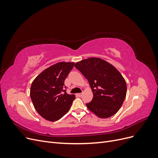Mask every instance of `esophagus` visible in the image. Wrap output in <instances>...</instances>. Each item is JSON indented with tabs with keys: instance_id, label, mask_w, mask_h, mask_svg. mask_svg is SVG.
<instances>
[{
	"instance_id": "1",
	"label": "esophagus",
	"mask_w": 158,
	"mask_h": 158,
	"mask_svg": "<svg viewBox=\"0 0 158 158\" xmlns=\"http://www.w3.org/2000/svg\"><path fill=\"white\" fill-rule=\"evenodd\" d=\"M76 95H77L78 97H81V96H82V93H79V94H76Z\"/></svg>"
}]
</instances>
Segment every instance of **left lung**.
<instances>
[{
    "label": "left lung",
    "mask_w": 158,
    "mask_h": 158,
    "mask_svg": "<svg viewBox=\"0 0 158 158\" xmlns=\"http://www.w3.org/2000/svg\"><path fill=\"white\" fill-rule=\"evenodd\" d=\"M74 66L88 80L92 89L94 98L85 104L87 107L102 118L117 113L127 94V84L121 74L107 61L95 57L78 62Z\"/></svg>",
    "instance_id": "1"
}]
</instances>
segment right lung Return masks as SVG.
<instances>
[{"label":"right lung","instance_id":"add662e5","mask_svg":"<svg viewBox=\"0 0 158 158\" xmlns=\"http://www.w3.org/2000/svg\"><path fill=\"white\" fill-rule=\"evenodd\" d=\"M74 63L60 62L46 69L33 81L30 97L37 112L45 119L56 121L67 113L75 99L66 93L64 80Z\"/></svg>","mask_w":158,"mask_h":158}]
</instances>
